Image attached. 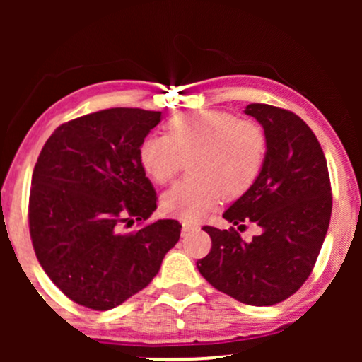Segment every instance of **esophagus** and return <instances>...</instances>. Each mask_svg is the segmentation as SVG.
<instances>
[{"mask_svg": "<svg viewBox=\"0 0 362 362\" xmlns=\"http://www.w3.org/2000/svg\"><path fill=\"white\" fill-rule=\"evenodd\" d=\"M195 230H199V226L195 223H189V221L182 223V235H187V233H190V231H195Z\"/></svg>", "mask_w": 362, "mask_h": 362, "instance_id": "esophagus-1", "label": "esophagus"}]
</instances>
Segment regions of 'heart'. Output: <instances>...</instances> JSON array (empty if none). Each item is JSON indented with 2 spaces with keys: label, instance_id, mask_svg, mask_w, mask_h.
<instances>
[{
  "label": "heart",
  "instance_id": "b5f03b06",
  "mask_svg": "<svg viewBox=\"0 0 362 362\" xmlns=\"http://www.w3.org/2000/svg\"><path fill=\"white\" fill-rule=\"evenodd\" d=\"M267 136L253 120L230 112L194 110L175 115L167 136L139 143V163L158 185H168L189 161L190 177L161 197L165 214L195 223L221 201L242 197L255 185L267 158Z\"/></svg>",
  "mask_w": 362,
  "mask_h": 362
}]
</instances>
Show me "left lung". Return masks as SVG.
<instances>
[{"mask_svg": "<svg viewBox=\"0 0 362 362\" xmlns=\"http://www.w3.org/2000/svg\"><path fill=\"white\" fill-rule=\"evenodd\" d=\"M245 114L264 127L267 158L255 185L223 218L240 231L255 223L262 233L245 242L235 228L204 226L213 247L197 269L240 303L271 306L288 300L313 271L330 223V177L317 136L301 117L267 103H250Z\"/></svg>", "mask_w": 362, "mask_h": 362, "instance_id": "obj_1", "label": "left lung"}]
</instances>
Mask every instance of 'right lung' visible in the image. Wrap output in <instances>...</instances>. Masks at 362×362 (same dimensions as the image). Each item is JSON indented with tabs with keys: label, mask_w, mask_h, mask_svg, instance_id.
<instances>
[{
	"label": "right lung",
	"mask_w": 362,
	"mask_h": 362,
	"mask_svg": "<svg viewBox=\"0 0 362 362\" xmlns=\"http://www.w3.org/2000/svg\"><path fill=\"white\" fill-rule=\"evenodd\" d=\"M161 112L107 109L62 124L45 141L32 175L28 226L37 260L69 300L105 311L144 289L180 238L182 224L146 221L156 192L139 143Z\"/></svg>",
	"instance_id": "obj_1"
}]
</instances>
